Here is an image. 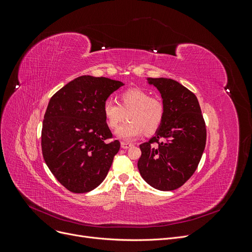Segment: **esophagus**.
Instances as JSON below:
<instances>
[{
  "instance_id": "esophagus-1",
  "label": "esophagus",
  "mask_w": 252,
  "mask_h": 252,
  "mask_svg": "<svg viewBox=\"0 0 252 252\" xmlns=\"http://www.w3.org/2000/svg\"><path fill=\"white\" fill-rule=\"evenodd\" d=\"M121 146H122V148L127 149V148H129V147L133 146V145H132L131 143H129V142H121Z\"/></svg>"
}]
</instances>
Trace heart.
Wrapping results in <instances>:
<instances>
[{"mask_svg":"<svg viewBox=\"0 0 252 252\" xmlns=\"http://www.w3.org/2000/svg\"><path fill=\"white\" fill-rule=\"evenodd\" d=\"M103 114L107 125L116 129L127 117L128 121L116 131L123 140H131L143 132L156 133L165 117L164 103L140 88H130L119 95V104L107 98L103 104Z\"/></svg>","mask_w":252,"mask_h":252,"instance_id":"b5f03b06","label":"heart"}]
</instances>
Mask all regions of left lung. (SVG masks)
Listing matches in <instances>:
<instances>
[{
  "mask_svg": "<svg viewBox=\"0 0 252 252\" xmlns=\"http://www.w3.org/2000/svg\"><path fill=\"white\" fill-rule=\"evenodd\" d=\"M161 93L165 106L162 126L140 145L138 168L150 186L162 191L180 188L197 168L206 145V125L199 101L179 82L148 79Z\"/></svg>",
  "mask_w": 252,
  "mask_h": 252,
  "instance_id": "1",
  "label": "left lung"
}]
</instances>
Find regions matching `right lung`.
<instances>
[{"label": "right lung", "instance_id": "obj_1", "mask_svg": "<svg viewBox=\"0 0 252 252\" xmlns=\"http://www.w3.org/2000/svg\"><path fill=\"white\" fill-rule=\"evenodd\" d=\"M120 81L82 75L53 94L42 127V152L51 173L66 189L85 193L107 175L120 142L103 114V104L123 86Z\"/></svg>", "mask_w": 252, "mask_h": 252}]
</instances>
